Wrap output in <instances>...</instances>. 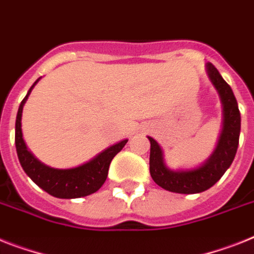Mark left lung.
Segmentation results:
<instances>
[{
  "label": "left lung",
  "mask_w": 254,
  "mask_h": 254,
  "mask_svg": "<svg viewBox=\"0 0 254 254\" xmlns=\"http://www.w3.org/2000/svg\"><path fill=\"white\" fill-rule=\"evenodd\" d=\"M209 80L218 91L223 106V127L216 150L205 163L193 169L172 170L164 163L163 150L156 140L151 143L150 173L152 180L167 191L177 193H199L210 189L230 168L239 146L240 112L230 85L212 63L206 64Z\"/></svg>",
  "instance_id": "left-lung-1"
}]
</instances>
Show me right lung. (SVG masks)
<instances>
[{
  "label": "right lung",
  "mask_w": 254,
  "mask_h": 254,
  "mask_svg": "<svg viewBox=\"0 0 254 254\" xmlns=\"http://www.w3.org/2000/svg\"><path fill=\"white\" fill-rule=\"evenodd\" d=\"M38 80L32 85L19 106L16 123H15V146H16V153H18L23 170L38 187H41L44 191L54 197L77 199V197L97 192L107 180L111 161L123 150L127 139H124L114 146L108 147L103 152L97 155L94 159H91L90 161L82 164L80 167L71 168V169H55V168L45 165L40 160L36 159L31 151L27 148L22 133L23 106L28 99V95L31 94L32 89L37 84Z\"/></svg>",
  "instance_id": "right-lung-1"
}]
</instances>
